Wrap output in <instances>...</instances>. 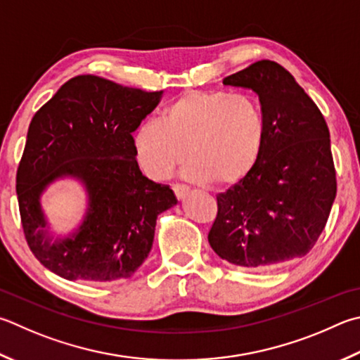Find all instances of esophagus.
<instances>
[{"label":"esophagus","mask_w":360,"mask_h":360,"mask_svg":"<svg viewBox=\"0 0 360 360\" xmlns=\"http://www.w3.org/2000/svg\"><path fill=\"white\" fill-rule=\"evenodd\" d=\"M172 188H173V192H174L176 198H178V200L184 198L186 195L188 193V187H187V186H184V184H173V186H172Z\"/></svg>","instance_id":"1"}]
</instances>
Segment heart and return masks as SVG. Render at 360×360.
<instances>
[{"label":"heart","mask_w":360,"mask_h":360,"mask_svg":"<svg viewBox=\"0 0 360 360\" xmlns=\"http://www.w3.org/2000/svg\"><path fill=\"white\" fill-rule=\"evenodd\" d=\"M266 117L250 96L191 89L135 130L134 149L149 178L165 179L192 160L186 176L231 187L253 172L266 141Z\"/></svg>","instance_id":"heart-1"}]
</instances>
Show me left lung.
<instances>
[{
  "mask_svg": "<svg viewBox=\"0 0 360 360\" xmlns=\"http://www.w3.org/2000/svg\"><path fill=\"white\" fill-rule=\"evenodd\" d=\"M224 84L258 94L267 132L253 172L217 195L209 244L221 259L247 269L305 257L337 195L324 116L290 72L269 60L224 78Z\"/></svg>",
  "mask_w": 360,
  "mask_h": 360,
  "instance_id": "1",
  "label": "left lung"
}]
</instances>
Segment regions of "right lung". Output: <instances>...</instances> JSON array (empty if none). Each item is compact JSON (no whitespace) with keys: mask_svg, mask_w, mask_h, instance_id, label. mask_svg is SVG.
<instances>
[{"mask_svg":"<svg viewBox=\"0 0 360 360\" xmlns=\"http://www.w3.org/2000/svg\"><path fill=\"white\" fill-rule=\"evenodd\" d=\"M160 97L78 75L32 116L17 169L18 207L32 255L56 276L108 283L129 278L148 258L158 215L178 202L169 186L143 176L134 149L132 132ZM66 175L85 186L89 209L77 232L53 240L40 195Z\"/></svg>","mask_w":360,"mask_h":360,"instance_id":"right-lung-1","label":"right lung"}]
</instances>
